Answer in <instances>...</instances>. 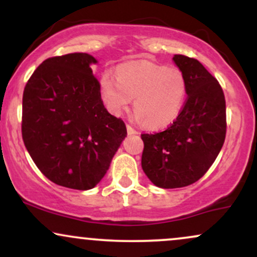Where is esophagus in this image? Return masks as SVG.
<instances>
[{"label": "esophagus", "instance_id": "34e87169", "mask_svg": "<svg viewBox=\"0 0 257 257\" xmlns=\"http://www.w3.org/2000/svg\"><path fill=\"white\" fill-rule=\"evenodd\" d=\"M126 132H128V135H137V134H139V132L135 131V129L133 128V126H131V125H126Z\"/></svg>", "mask_w": 257, "mask_h": 257}]
</instances>
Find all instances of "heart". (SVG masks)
<instances>
[{"label":"heart","mask_w":257,"mask_h":257,"mask_svg":"<svg viewBox=\"0 0 257 257\" xmlns=\"http://www.w3.org/2000/svg\"><path fill=\"white\" fill-rule=\"evenodd\" d=\"M100 95L108 111L119 116L134 99L135 119L149 128H166L184 107L187 82L176 67L155 63L125 64L116 70V79L104 73Z\"/></svg>","instance_id":"obj_1"}]
</instances>
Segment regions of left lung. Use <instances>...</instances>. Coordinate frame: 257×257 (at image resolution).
I'll use <instances>...</instances> for the list:
<instances>
[{"instance_id":"1","label":"left lung","mask_w":257,"mask_h":257,"mask_svg":"<svg viewBox=\"0 0 257 257\" xmlns=\"http://www.w3.org/2000/svg\"><path fill=\"white\" fill-rule=\"evenodd\" d=\"M173 61L187 82L184 108L164 132L141 135V167L161 188L198 181L215 162L226 137V101L219 82L196 59L175 54Z\"/></svg>"}]
</instances>
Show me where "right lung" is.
Listing matches in <instances>:
<instances>
[{"mask_svg": "<svg viewBox=\"0 0 257 257\" xmlns=\"http://www.w3.org/2000/svg\"><path fill=\"white\" fill-rule=\"evenodd\" d=\"M87 53L49 58L23 95V140L38 169L54 184L90 190L110 168L126 137L122 119L102 104Z\"/></svg>", "mask_w": 257, "mask_h": 257, "instance_id": "add662e5", "label": "right lung"}]
</instances>
